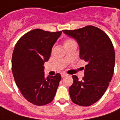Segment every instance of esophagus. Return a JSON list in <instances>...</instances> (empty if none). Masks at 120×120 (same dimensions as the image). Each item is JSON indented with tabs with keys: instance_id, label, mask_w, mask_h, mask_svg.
<instances>
[{
	"instance_id": "esophagus-1",
	"label": "esophagus",
	"mask_w": 120,
	"mask_h": 120,
	"mask_svg": "<svg viewBox=\"0 0 120 120\" xmlns=\"http://www.w3.org/2000/svg\"><path fill=\"white\" fill-rule=\"evenodd\" d=\"M61 76H62V78H64L65 76H67V74H66V73H62L61 74Z\"/></svg>"
}]
</instances>
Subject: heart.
Segmentation results:
<instances>
[{"label": "heart", "instance_id": "b5f03b06", "mask_svg": "<svg viewBox=\"0 0 120 120\" xmlns=\"http://www.w3.org/2000/svg\"><path fill=\"white\" fill-rule=\"evenodd\" d=\"M74 42V41L72 39L66 40L65 41V42H64V46H66V45H68V44H70L72 43V42Z\"/></svg>", "mask_w": 120, "mask_h": 120}]
</instances>
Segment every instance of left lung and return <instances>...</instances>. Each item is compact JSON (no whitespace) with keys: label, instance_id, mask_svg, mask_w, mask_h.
<instances>
[{"label":"left lung","instance_id":"left-lung-1","mask_svg":"<svg viewBox=\"0 0 120 120\" xmlns=\"http://www.w3.org/2000/svg\"><path fill=\"white\" fill-rule=\"evenodd\" d=\"M62 31L76 39L80 47V58L88 62L82 80L72 76L73 84L69 88L70 98L77 105H92L105 93L114 74L112 42L104 32L93 26Z\"/></svg>","mask_w":120,"mask_h":120}]
</instances>
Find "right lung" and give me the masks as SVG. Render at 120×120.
Segmentation results:
<instances>
[{"instance_id":"add662e5","label":"right lung","mask_w":120,"mask_h":120,"mask_svg":"<svg viewBox=\"0 0 120 120\" xmlns=\"http://www.w3.org/2000/svg\"><path fill=\"white\" fill-rule=\"evenodd\" d=\"M62 32L34 29L24 34L15 45L12 56L15 82L23 96L34 105L48 104L55 96L61 76L58 73L45 78L44 64Z\"/></svg>"}]
</instances>
